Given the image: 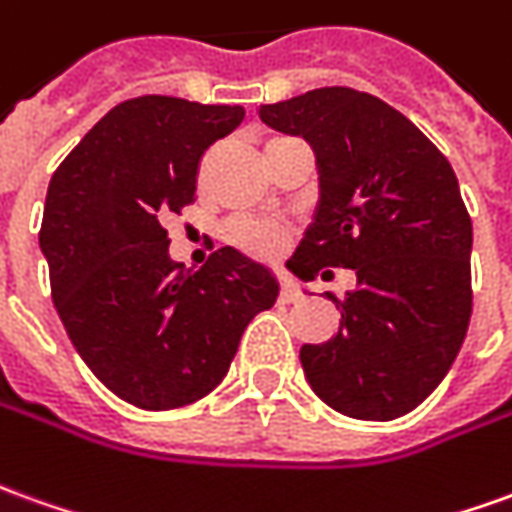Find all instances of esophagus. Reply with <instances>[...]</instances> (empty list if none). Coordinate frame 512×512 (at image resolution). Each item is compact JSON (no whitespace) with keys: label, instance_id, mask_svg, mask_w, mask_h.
Returning a JSON list of instances; mask_svg holds the SVG:
<instances>
[{"label":"esophagus","instance_id":"esophagus-1","mask_svg":"<svg viewBox=\"0 0 512 512\" xmlns=\"http://www.w3.org/2000/svg\"><path fill=\"white\" fill-rule=\"evenodd\" d=\"M280 296H282V302H296V299H299L302 293H299V288H296V282H293L291 277H282Z\"/></svg>","mask_w":512,"mask_h":512}]
</instances>
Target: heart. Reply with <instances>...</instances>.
Here are the masks:
<instances>
[{"label": "heart", "mask_w": 512, "mask_h": 512, "mask_svg": "<svg viewBox=\"0 0 512 512\" xmlns=\"http://www.w3.org/2000/svg\"><path fill=\"white\" fill-rule=\"evenodd\" d=\"M230 241L232 244H238L246 252H252V255H263L271 257L277 255L282 249V235L277 230H271L266 224H257V221H246L238 219L230 224Z\"/></svg>", "instance_id": "heart-1"}]
</instances>
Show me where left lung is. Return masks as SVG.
Listing matches in <instances>:
<instances>
[{"instance_id":"left-lung-1","label":"left lung","mask_w":512,"mask_h":512,"mask_svg":"<svg viewBox=\"0 0 512 512\" xmlns=\"http://www.w3.org/2000/svg\"><path fill=\"white\" fill-rule=\"evenodd\" d=\"M257 116L316 155L313 221L285 266L305 282L338 266L357 277L341 330L299 349L307 382L343 416H405L441 385L471 318V219L455 171L413 121L352 88Z\"/></svg>"}]
</instances>
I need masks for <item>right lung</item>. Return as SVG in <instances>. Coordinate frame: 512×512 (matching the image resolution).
I'll use <instances>...</instances> for the list:
<instances>
[{"instance_id":"obj_1","label":"right lung","mask_w":512,"mask_h":512,"mask_svg":"<svg viewBox=\"0 0 512 512\" xmlns=\"http://www.w3.org/2000/svg\"><path fill=\"white\" fill-rule=\"evenodd\" d=\"M241 121V105L138 96L96 121L49 182L38 241L57 316L85 366L135 407L207 396L280 296L274 271L232 246L185 268L163 230L194 202L207 146Z\"/></svg>"}]
</instances>
